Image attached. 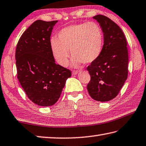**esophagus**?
Segmentation results:
<instances>
[{"label":"esophagus","instance_id":"obj_1","mask_svg":"<svg viewBox=\"0 0 146 146\" xmlns=\"http://www.w3.org/2000/svg\"><path fill=\"white\" fill-rule=\"evenodd\" d=\"M78 73V71H73L72 72V74L73 75H77V74Z\"/></svg>","mask_w":146,"mask_h":146}]
</instances>
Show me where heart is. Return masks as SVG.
Returning a JSON list of instances; mask_svg holds the SVG:
<instances>
[{
    "label": "heart",
    "mask_w": 146,
    "mask_h": 146,
    "mask_svg": "<svg viewBox=\"0 0 146 146\" xmlns=\"http://www.w3.org/2000/svg\"><path fill=\"white\" fill-rule=\"evenodd\" d=\"M103 46V33L95 22L82 23L69 25L58 34V39H50V48L54 59L59 65L68 64L70 50L72 66H78L84 62L90 64L102 54Z\"/></svg>",
    "instance_id": "b5f03b06"
}]
</instances>
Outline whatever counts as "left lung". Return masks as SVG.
<instances>
[{"label": "left lung", "mask_w": 146, "mask_h": 146, "mask_svg": "<svg viewBox=\"0 0 146 146\" xmlns=\"http://www.w3.org/2000/svg\"><path fill=\"white\" fill-rule=\"evenodd\" d=\"M93 18L102 29L104 44L100 57L87 68L91 75L87 89L92 99L104 102L117 96L127 79L128 53L124 34L115 22L102 15Z\"/></svg>", "instance_id": "left-lung-1"}]
</instances>
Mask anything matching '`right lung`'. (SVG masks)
I'll return each mask as SVG.
<instances>
[{
    "label": "right lung",
    "mask_w": 146,
    "mask_h": 146,
    "mask_svg": "<svg viewBox=\"0 0 146 146\" xmlns=\"http://www.w3.org/2000/svg\"><path fill=\"white\" fill-rule=\"evenodd\" d=\"M57 22L35 21L23 33L16 48L18 80L30 100L42 107L57 102L71 76L70 70L55 63L50 48V36Z\"/></svg>",
    "instance_id": "obj_1"
}]
</instances>
